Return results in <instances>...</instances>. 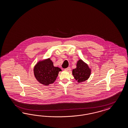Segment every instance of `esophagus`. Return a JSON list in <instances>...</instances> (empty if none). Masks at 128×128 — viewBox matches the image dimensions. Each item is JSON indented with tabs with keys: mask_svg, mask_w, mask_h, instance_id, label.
Returning <instances> with one entry per match:
<instances>
[{
	"mask_svg": "<svg viewBox=\"0 0 128 128\" xmlns=\"http://www.w3.org/2000/svg\"><path fill=\"white\" fill-rule=\"evenodd\" d=\"M64 70H66V71H70L71 70V68H70V67H68L64 69Z\"/></svg>",
	"mask_w": 128,
	"mask_h": 128,
	"instance_id": "esophagus-1",
	"label": "esophagus"
}]
</instances>
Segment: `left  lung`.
Returning <instances> with one entry per match:
<instances>
[{"label":"left lung","mask_w":128,"mask_h":128,"mask_svg":"<svg viewBox=\"0 0 128 128\" xmlns=\"http://www.w3.org/2000/svg\"><path fill=\"white\" fill-rule=\"evenodd\" d=\"M72 74L74 79L78 83L88 80L91 74V70L88 65L82 60H79L76 68L72 70Z\"/></svg>","instance_id":"8db88e82"}]
</instances>
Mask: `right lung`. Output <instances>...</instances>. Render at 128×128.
Returning <instances> with one entry per match:
<instances>
[{"label": "right lung", "instance_id": "obj_1", "mask_svg": "<svg viewBox=\"0 0 128 128\" xmlns=\"http://www.w3.org/2000/svg\"><path fill=\"white\" fill-rule=\"evenodd\" d=\"M62 70L54 66L50 58L40 61L34 68V74L37 81L45 86L54 83Z\"/></svg>", "mask_w": 128, "mask_h": 128}]
</instances>
